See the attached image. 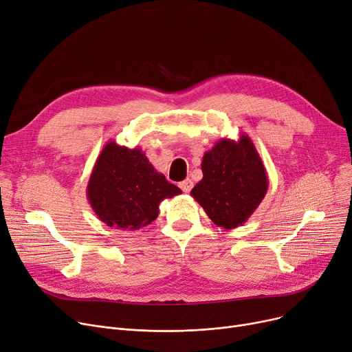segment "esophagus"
<instances>
[{
    "label": "esophagus",
    "mask_w": 352,
    "mask_h": 352,
    "mask_svg": "<svg viewBox=\"0 0 352 352\" xmlns=\"http://www.w3.org/2000/svg\"><path fill=\"white\" fill-rule=\"evenodd\" d=\"M179 188L184 191V192H190L191 191V188H192V186H194V182L190 179V178H187V179H184V181H181L179 184Z\"/></svg>",
    "instance_id": "esophagus-1"
}]
</instances>
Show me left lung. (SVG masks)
Masks as SVG:
<instances>
[{"label": "left lung", "instance_id": "left-lung-1", "mask_svg": "<svg viewBox=\"0 0 352 352\" xmlns=\"http://www.w3.org/2000/svg\"><path fill=\"white\" fill-rule=\"evenodd\" d=\"M202 179L191 190L212 223L232 230L244 226L261 204L268 190V175L252 140L221 138L202 157Z\"/></svg>", "mask_w": 352, "mask_h": 352}]
</instances>
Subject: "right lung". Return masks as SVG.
<instances>
[{"instance_id": "1", "label": "right lung", "mask_w": 352, "mask_h": 352, "mask_svg": "<svg viewBox=\"0 0 352 352\" xmlns=\"http://www.w3.org/2000/svg\"><path fill=\"white\" fill-rule=\"evenodd\" d=\"M181 194L148 161L140 146L108 141L91 171L87 198L108 227L135 231L158 217L160 202Z\"/></svg>"}]
</instances>
